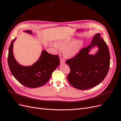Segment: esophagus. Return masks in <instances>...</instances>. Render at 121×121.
<instances>
[{"label":"esophagus","mask_w":121,"mask_h":121,"mask_svg":"<svg viewBox=\"0 0 121 121\" xmlns=\"http://www.w3.org/2000/svg\"><path fill=\"white\" fill-rule=\"evenodd\" d=\"M60 64H65V60L64 59V58L60 57Z\"/></svg>","instance_id":"1"}]
</instances>
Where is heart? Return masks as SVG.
<instances>
[{
    "label": "heart",
    "mask_w": 121,
    "mask_h": 121,
    "mask_svg": "<svg viewBox=\"0 0 121 121\" xmlns=\"http://www.w3.org/2000/svg\"><path fill=\"white\" fill-rule=\"evenodd\" d=\"M53 48L63 50L64 56L67 58L74 57L77 55L84 45V41L81 39L76 40V38L67 36L56 40L54 42Z\"/></svg>",
    "instance_id": "heart-1"
}]
</instances>
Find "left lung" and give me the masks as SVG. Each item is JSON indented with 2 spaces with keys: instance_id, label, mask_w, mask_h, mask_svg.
Returning <instances> with one entry per match:
<instances>
[{
  "instance_id": "left-lung-1",
  "label": "left lung",
  "mask_w": 121,
  "mask_h": 121,
  "mask_svg": "<svg viewBox=\"0 0 121 121\" xmlns=\"http://www.w3.org/2000/svg\"><path fill=\"white\" fill-rule=\"evenodd\" d=\"M95 47L98 48V51L90 54ZM65 63L71 70L67 77L69 82L77 89H88L103 81L109 70L110 54L100 33L94 36L89 45Z\"/></svg>"
}]
</instances>
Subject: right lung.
<instances>
[{
  "mask_svg": "<svg viewBox=\"0 0 121 121\" xmlns=\"http://www.w3.org/2000/svg\"><path fill=\"white\" fill-rule=\"evenodd\" d=\"M23 32L33 34L31 31ZM16 38L11 42L9 49L8 65L12 75L17 81L27 87L37 88L44 85L49 81L52 72L59 65L60 58L57 55L50 54L43 50L35 63L28 66L22 65L17 61L13 54V42Z\"/></svg>",
  "mask_w": 121,
  "mask_h": 121,
  "instance_id": "1",
  "label": "right lung"
}]
</instances>
